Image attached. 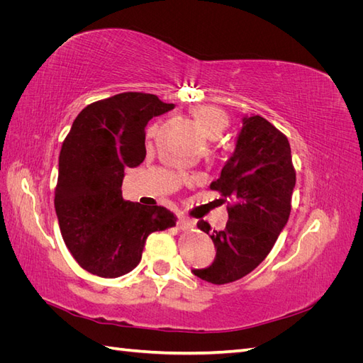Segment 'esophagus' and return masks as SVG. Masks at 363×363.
I'll return each mask as SVG.
<instances>
[{"instance_id":"obj_1","label":"esophagus","mask_w":363,"mask_h":363,"mask_svg":"<svg viewBox=\"0 0 363 363\" xmlns=\"http://www.w3.org/2000/svg\"><path fill=\"white\" fill-rule=\"evenodd\" d=\"M177 227L180 230H192L195 227V223L191 221V219H188L186 216H179L177 219Z\"/></svg>"}]
</instances>
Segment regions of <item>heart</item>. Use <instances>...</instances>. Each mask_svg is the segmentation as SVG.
<instances>
[{"instance_id": "1", "label": "heart", "mask_w": 363, "mask_h": 363, "mask_svg": "<svg viewBox=\"0 0 363 363\" xmlns=\"http://www.w3.org/2000/svg\"><path fill=\"white\" fill-rule=\"evenodd\" d=\"M194 118L203 133L208 138H218L228 125L227 115L218 107L204 106L194 111Z\"/></svg>"}]
</instances>
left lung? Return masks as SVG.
I'll list each match as a JSON object with an SVG mask.
<instances>
[{"label": "left lung", "mask_w": 363, "mask_h": 363, "mask_svg": "<svg viewBox=\"0 0 363 363\" xmlns=\"http://www.w3.org/2000/svg\"><path fill=\"white\" fill-rule=\"evenodd\" d=\"M295 171L288 138L259 115L242 116L235 150L211 189L232 200L223 232L211 235L216 250L207 268L192 269L196 277L224 284L250 274L276 244L291 213ZM204 233L206 221L199 223Z\"/></svg>", "instance_id": "8db88e82"}]
</instances>
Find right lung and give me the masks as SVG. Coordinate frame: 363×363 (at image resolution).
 I'll use <instances>...</instances> for the list:
<instances>
[{
	"label": "right lung",
	"instance_id": "add662e5",
	"mask_svg": "<svg viewBox=\"0 0 363 363\" xmlns=\"http://www.w3.org/2000/svg\"><path fill=\"white\" fill-rule=\"evenodd\" d=\"M174 107L152 94H118L84 107L63 140L54 207L65 244L94 276L135 269L148 235L175 225L168 208L124 201L121 191L124 169L145 159L148 121Z\"/></svg>",
	"mask_w": 363,
	"mask_h": 363
}]
</instances>
